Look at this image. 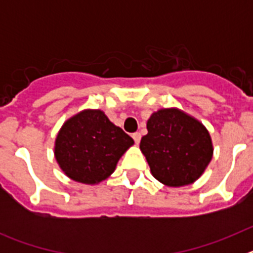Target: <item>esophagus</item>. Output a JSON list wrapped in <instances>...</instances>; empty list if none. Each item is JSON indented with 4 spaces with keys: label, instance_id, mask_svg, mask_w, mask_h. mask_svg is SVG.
I'll return each mask as SVG.
<instances>
[{
    "label": "esophagus",
    "instance_id": "obj_1",
    "mask_svg": "<svg viewBox=\"0 0 253 253\" xmlns=\"http://www.w3.org/2000/svg\"><path fill=\"white\" fill-rule=\"evenodd\" d=\"M140 138H142V135H140V133H134L133 134V139H134V142H135V144H139V142H140Z\"/></svg>",
    "mask_w": 253,
    "mask_h": 253
}]
</instances>
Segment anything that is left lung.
I'll use <instances>...</instances> for the list:
<instances>
[{
  "mask_svg": "<svg viewBox=\"0 0 253 253\" xmlns=\"http://www.w3.org/2000/svg\"><path fill=\"white\" fill-rule=\"evenodd\" d=\"M147 130L139 148L156 180L181 187L202 177L214 153L202 122L177 107H163L149 116Z\"/></svg>",
  "mask_w": 253,
  "mask_h": 253,
  "instance_id": "left-lung-1",
  "label": "left lung"
}]
</instances>
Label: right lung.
Instances as JSON below:
<instances>
[{"label": "right lung", "mask_w": 253, "mask_h": 253, "mask_svg": "<svg viewBox=\"0 0 253 253\" xmlns=\"http://www.w3.org/2000/svg\"><path fill=\"white\" fill-rule=\"evenodd\" d=\"M134 140L100 109H84L63 123L54 142V157L71 180L97 185L110 177Z\"/></svg>", "instance_id": "add662e5"}]
</instances>
